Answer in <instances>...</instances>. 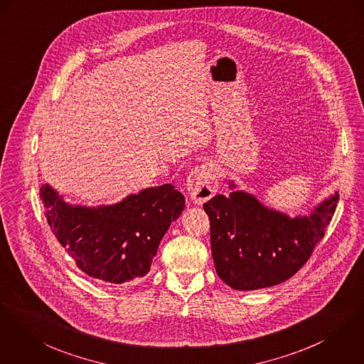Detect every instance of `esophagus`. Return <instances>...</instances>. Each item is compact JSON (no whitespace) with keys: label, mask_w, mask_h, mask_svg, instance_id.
<instances>
[{"label":"esophagus","mask_w":364,"mask_h":364,"mask_svg":"<svg viewBox=\"0 0 364 364\" xmlns=\"http://www.w3.org/2000/svg\"><path fill=\"white\" fill-rule=\"evenodd\" d=\"M186 183L190 198L202 205L218 191V170L212 164H202L190 171Z\"/></svg>","instance_id":"34e87169"}]
</instances>
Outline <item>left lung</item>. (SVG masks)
I'll list each match as a JSON object with an SVG mask.
<instances>
[{
  "label": "left lung",
  "instance_id": "8db88e82",
  "mask_svg": "<svg viewBox=\"0 0 364 364\" xmlns=\"http://www.w3.org/2000/svg\"><path fill=\"white\" fill-rule=\"evenodd\" d=\"M209 199L203 209L210 220L216 273L231 288L253 291L291 279L323 238L336 212L339 194L317 203L309 215L291 218L267 208L256 196L237 190Z\"/></svg>",
  "mask_w": 364,
  "mask_h": 364
}]
</instances>
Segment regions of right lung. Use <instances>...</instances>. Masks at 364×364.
Segmentation results:
<instances>
[{"label":"right lung","mask_w":364,"mask_h":364,"mask_svg":"<svg viewBox=\"0 0 364 364\" xmlns=\"http://www.w3.org/2000/svg\"><path fill=\"white\" fill-rule=\"evenodd\" d=\"M56 240L90 277L123 284L144 277L186 198L171 184L149 187L113 205H72L55 188H40Z\"/></svg>","instance_id":"add662e5"}]
</instances>
